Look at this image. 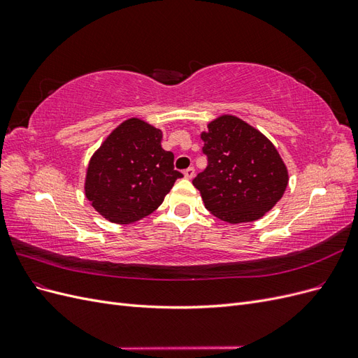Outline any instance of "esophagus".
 I'll return each instance as SVG.
<instances>
[{
	"label": "esophagus",
	"mask_w": 358,
	"mask_h": 358,
	"mask_svg": "<svg viewBox=\"0 0 358 358\" xmlns=\"http://www.w3.org/2000/svg\"><path fill=\"white\" fill-rule=\"evenodd\" d=\"M194 175H196V170H194L192 167H189V169L183 171V176H185V179H192Z\"/></svg>",
	"instance_id": "34e87169"
}]
</instances>
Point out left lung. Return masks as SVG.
<instances>
[{"instance_id":"left-lung-1","label":"left lung","mask_w":358,"mask_h":358,"mask_svg":"<svg viewBox=\"0 0 358 358\" xmlns=\"http://www.w3.org/2000/svg\"><path fill=\"white\" fill-rule=\"evenodd\" d=\"M208 167L192 180L216 218L230 224L257 221L282 199L288 170L278 149L252 125L221 115L201 131Z\"/></svg>"}]
</instances>
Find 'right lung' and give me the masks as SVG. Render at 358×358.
<instances>
[{"instance_id": "1", "label": "right lung", "mask_w": 358, "mask_h": 358, "mask_svg": "<svg viewBox=\"0 0 358 358\" xmlns=\"http://www.w3.org/2000/svg\"><path fill=\"white\" fill-rule=\"evenodd\" d=\"M162 131L140 117L119 124L92 154L85 196L103 218L133 224L159 208L182 173L161 148Z\"/></svg>"}]
</instances>
